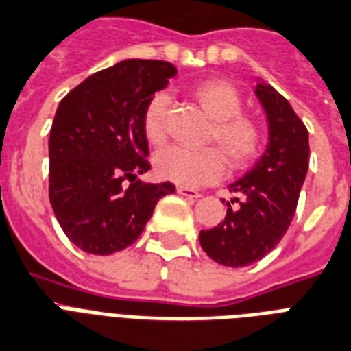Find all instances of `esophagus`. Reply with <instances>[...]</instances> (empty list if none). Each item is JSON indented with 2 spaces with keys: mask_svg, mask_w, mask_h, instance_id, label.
I'll return each instance as SVG.
<instances>
[{
  "mask_svg": "<svg viewBox=\"0 0 351 351\" xmlns=\"http://www.w3.org/2000/svg\"><path fill=\"white\" fill-rule=\"evenodd\" d=\"M178 194L185 197H191V199H196L199 197V192L194 191V189H189V186H178Z\"/></svg>",
  "mask_w": 351,
  "mask_h": 351,
  "instance_id": "esophagus-1",
  "label": "esophagus"
}]
</instances>
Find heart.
<instances>
[{
	"label": "heart",
	"instance_id": "heart-1",
	"mask_svg": "<svg viewBox=\"0 0 351 351\" xmlns=\"http://www.w3.org/2000/svg\"><path fill=\"white\" fill-rule=\"evenodd\" d=\"M192 97L213 120L209 141L222 149H199L170 146L154 157L155 173L178 185L197 186L222 178L226 160L233 168L250 165L263 147V129L252 116L242 114V96L235 85L226 79H205L192 86ZM166 109L168 96L157 92L147 99L142 112V133L154 146L166 138Z\"/></svg>",
	"mask_w": 351,
	"mask_h": 351
}]
</instances>
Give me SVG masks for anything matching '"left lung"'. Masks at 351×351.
Here are the masks:
<instances>
[{
	"label": "left lung",
	"instance_id": "left-lung-1",
	"mask_svg": "<svg viewBox=\"0 0 351 351\" xmlns=\"http://www.w3.org/2000/svg\"><path fill=\"white\" fill-rule=\"evenodd\" d=\"M255 96L268 122L265 154L229 185L235 197L222 199L228 205L222 222L199 231L205 254L231 268L252 265L278 246L294 218L309 168V133L291 104L263 79H257Z\"/></svg>",
	"mask_w": 351,
	"mask_h": 351
}]
</instances>
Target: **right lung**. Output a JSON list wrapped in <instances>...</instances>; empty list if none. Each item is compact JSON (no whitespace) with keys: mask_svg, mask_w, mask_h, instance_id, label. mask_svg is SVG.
Segmentation results:
<instances>
[{"mask_svg":"<svg viewBox=\"0 0 351 351\" xmlns=\"http://www.w3.org/2000/svg\"><path fill=\"white\" fill-rule=\"evenodd\" d=\"M176 66L128 59L86 77L55 112L49 133V204L66 237L86 254L122 252L141 237L172 183L149 170L142 112Z\"/></svg>","mask_w":351,"mask_h":351,"instance_id":"1","label":"right lung"}]
</instances>
